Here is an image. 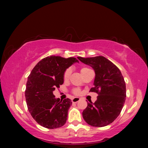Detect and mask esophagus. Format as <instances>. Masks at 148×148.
Instances as JSON below:
<instances>
[{
    "label": "esophagus",
    "instance_id": "34e87169",
    "mask_svg": "<svg viewBox=\"0 0 148 148\" xmlns=\"http://www.w3.org/2000/svg\"><path fill=\"white\" fill-rule=\"evenodd\" d=\"M79 101H80V99L78 98V97H74V98L72 99V102H73V103H76V102H77Z\"/></svg>",
    "mask_w": 148,
    "mask_h": 148
}]
</instances>
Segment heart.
<instances>
[{"label": "heart", "mask_w": 148, "mask_h": 148, "mask_svg": "<svg viewBox=\"0 0 148 148\" xmlns=\"http://www.w3.org/2000/svg\"><path fill=\"white\" fill-rule=\"evenodd\" d=\"M89 70H90V69H88V68H87V67H82V68H81V69H80V72H81V74L82 75V74L84 73V72H86V71H89ZM71 73H72V71H71V69H67L66 71H64V74H63V79H64V81L66 82V81H67V80L69 79L70 76H71ZM73 92H74V94L76 95H78L80 94V91H79V89H76L74 90Z\"/></svg>", "instance_id": "b5f03b06"}]
</instances>
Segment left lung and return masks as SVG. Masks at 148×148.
I'll return each instance as SVG.
<instances>
[{
	"instance_id": "8db88e82",
	"label": "left lung",
	"mask_w": 148,
	"mask_h": 148,
	"mask_svg": "<svg viewBox=\"0 0 148 148\" xmlns=\"http://www.w3.org/2000/svg\"><path fill=\"white\" fill-rule=\"evenodd\" d=\"M91 66L95 72L91 92L98 94L94 103L87 102L82 112L85 121L92 127H102L112 123L121 112L126 99V86L119 69L103 56L77 57Z\"/></svg>"
}]
</instances>
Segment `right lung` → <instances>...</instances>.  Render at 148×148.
Returning <instances> with one entry per match:
<instances>
[{
  "label": "right lung",
  "instance_id": "add662e5",
  "mask_svg": "<svg viewBox=\"0 0 148 148\" xmlns=\"http://www.w3.org/2000/svg\"><path fill=\"white\" fill-rule=\"evenodd\" d=\"M76 62L78 60L74 57H47L37 63L28 76L25 89L27 108L35 121L45 128H59L66 121L71 99H56L53 92L63 84L66 69Z\"/></svg>",
  "mask_w": 148,
  "mask_h": 148
}]
</instances>
